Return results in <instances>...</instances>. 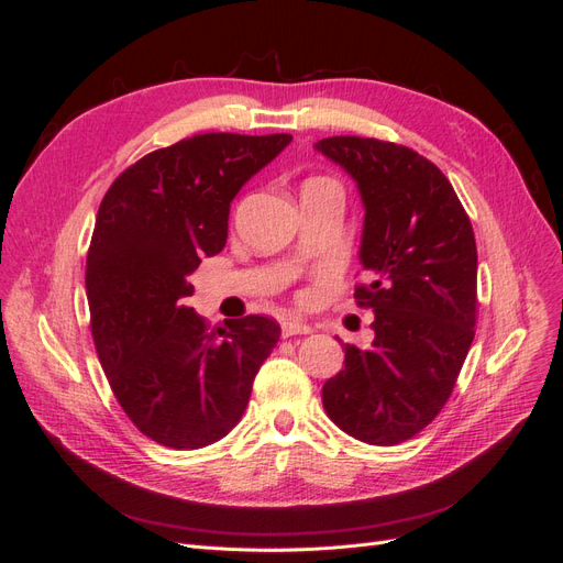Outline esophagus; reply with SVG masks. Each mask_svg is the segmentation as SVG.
Segmentation results:
<instances>
[{
	"instance_id": "1",
	"label": "esophagus",
	"mask_w": 563,
	"mask_h": 563,
	"mask_svg": "<svg viewBox=\"0 0 563 563\" xmlns=\"http://www.w3.org/2000/svg\"><path fill=\"white\" fill-rule=\"evenodd\" d=\"M312 333V327L308 321H302L298 317H288L282 321V335L291 338V335H308Z\"/></svg>"
}]
</instances>
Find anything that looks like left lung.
I'll use <instances>...</instances> for the list:
<instances>
[{"mask_svg":"<svg viewBox=\"0 0 563 563\" xmlns=\"http://www.w3.org/2000/svg\"><path fill=\"white\" fill-rule=\"evenodd\" d=\"M314 150L360 187L368 284L354 300L376 314L371 347L345 343V368L323 383L321 401L350 437L395 446L439 416L474 340L472 223L449 178L411 147L333 135Z\"/></svg>","mask_w":563,"mask_h":563,"instance_id":"1","label":"left lung"}]
</instances>
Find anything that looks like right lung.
<instances>
[{
    "instance_id": "obj_1",
    "label": "right lung",
    "mask_w": 563,
    "mask_h": 563,
    "mask_svg": "<svg viewBox=\"0 0 563 563\" xmlns=\"http://www.w3.org/2000/svg\"><path fill=\"white\" fill-rule=\"evenodd\" d=\"M294 135L201 133L150 152L110 185L87 255L91 333L129 420L162 446L223 439L246 411L279 323L209 329L185 298L203 255L228 242L230 203Z\"/></svg>"
}]
</instances>
